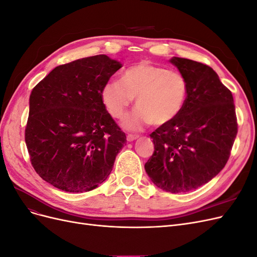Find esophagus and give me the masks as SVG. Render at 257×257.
Segmentation results:
<instances>
[{
  "mask_svg": "<svg viewBox=\"0 0 257 257\" xmlns=\"http://www.w3.org/2000/svg\"><path fill=\"white\" fill-rule=\"evenodd\" d=\"M139 136L138 135H133V134H128L127 136H126V139H127V142H133V141H135V139H137Z\"/></svg>",
  "mask_w": 257,
  "mask_h": 257,
  "instance_id": "obj_1",
  "label": "esophagus"
}]
</instances>
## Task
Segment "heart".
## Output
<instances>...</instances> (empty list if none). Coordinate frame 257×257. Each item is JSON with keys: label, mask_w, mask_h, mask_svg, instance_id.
<instances>
[{"label": "heart", "mask_w": 257, "mask_h": 257, "mask_svg": "<svg viewBox=\"0 0 257 257\" xmlns=\"http://www.w3.org/2000/svg\"><path fill=\"white\" fill-rule=\"evenodd\" d=\"M188 95L184 75L147 61L125 69L121 81H107L100 92L106 109L116 119L123 118L136 97L138 108L123 121V125L132 131L150 123L162 126L174 121L183 110Z\"/></svg>", "instance_id": "b5f03b06"}]
</instances>
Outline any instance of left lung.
Listing matches in <instances>:
<instances>
[{"instance_id":"obj_1","label":"left lung","mask_w":257,"mask_h":257,"mask_svg":"<svg viewBox=\"0 0 257 257\" xmlns=\"http://www.w3.org/2000/svg\"><path fill=\"white\" fill-rule=\"evenodd\" d=\"M170 62L188 80L189 95L181 113L150 134L154 152L145 169L159 188L186 193L226 165L238 123L231 92L211 67L184 58Z\"/></svg>"}]
</instances>
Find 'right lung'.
Masks as SVG:
<instances>
[{"label":"right lung","mask_w":257,"mask_h":257,"mask_svg":"<svg viewBox=\"0 0 257 257\" xmlns=\"http://www.w3.org/2000/svg\"><path fill=\"white\" fill-rule=\"evenodd\" d=\"M119 68L105 54L78 59L52 69L31 92L25 132L30 161L54 188L88 192L111 173L126 136L100 92Z\"/></svg>","instance_id":"right-lung-1"}]
</instances>
